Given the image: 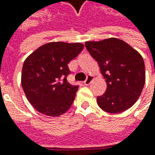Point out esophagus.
Instances as JSON below:
<instances>
[{
  "label": "esophagus",
  "mask_w": 155,
  "mask_h": 155,
  "mask_svg": "<svg viewBox=\"0 0 155 155\" xmlns=\"http://www.w3.org/2000/svg\"><path fill=\"white\" fill-rule=\"evenodd\" d=\"M93 79H94V77L90 75V76H88V77H87L86 80L84 82V84L85 85H89V84H91V83L92 82Z\"/></svg>",
  "instance_id": "obj_1"
}]
</instances>
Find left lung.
<instances>
[{"instance_id": "1", "label": "left lung", "mask_w": 155, "mask_h": 155, "mask_svg": "<svg viewBox=\"0 0 155 155\" xmlns=\"http://www.w3.org/2000/svg\"><path fill=\"white\" fill-rule=\"evenodd\" d=\"M90 54L98 63L107 84L97 97L98 106L108 113H120L138 100L145 84V64L138 51L125 41L110 38L86 41Z\"/></svg>"}]
</instances>
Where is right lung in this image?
<instances>
[{
    "mask_svg": "<svg viewBox=\"0 0 155 155\" xmlns=\"http://www.w3.org/2000/svg\"><path fill=\"white\" fill-rule=\"evenodd\" d=\"M82 43L50 42L26 58L21 85L27 100L39 113L57 117L71 108L78 86L67 82L70 61L84 49Z\"/></svg>",
    "mask_w": 155,
    "mask_h": 155,
    "instance_id": "obj_1",
    "label": "right lung"
}]
</instances>
